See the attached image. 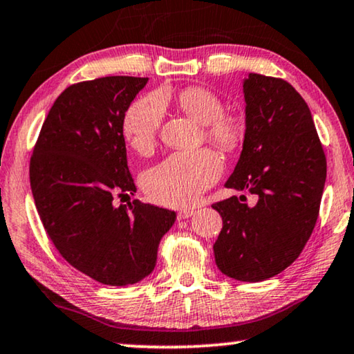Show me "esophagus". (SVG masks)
<instances>
[{"label": "esophagus", "mask_w": 354, "mask_h": 354, "mask_svg": "<svg viewBox=\"0 0 354 354\" xmlns=\"http://www.w3.org/2000/svg\"><path fill=\"white\" fill-rule=\"evenodd\" d=\"M194 214V209H181L178 213V219L179 221H183V219H187V218H191V216Z\"/></svg>", "instance_id": "obj_1"}]
</instances>
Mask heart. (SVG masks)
Here are the masks:
<instances>
[{
  "label": "heart",
  "instance_id": "heart-1",
  "mask_svg": "<svg viewBox=\"0 0 354 354\" xmlns=\"http://www.w3.org/2000/svg\"><path fill=\"white\" fill-rule=\"evenodd\" d=\"M178 106L203 125L205 138L223 149H235L243 140V125L235 115L224 114V103L213 91L189 87L176 95ZM163 118L162 102L151 95L133 102L122 119V135L131 149L147 154L154 149ZM223 171V163L211 149L176 152L147 170L141 183L156 202L183 207L195 202Z\"/></svg>",
  "mask_w": 354,
  "mask_h": 354
}]
</instances>
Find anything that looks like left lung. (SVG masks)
Instances as JSON below:
<instances>
[{"mask_svg": "<svg viewBox=\"0 0 354 354\" xmlns=\"http://www.w3.org/2000/svg\"><path fill=\"white\" fill-rule=\"evenodd\" d=\"M243 95V149L224 186L250 191L257 202L230 197L213 205L223 218L213 250L225 277L257 283L291 266L312 235L326 156L308 104L291 84L250 73Z\"/></svg>", "mask_w": 354, "mask_h": 354, "instance_id": "8db88e82", "label": "left lung"}]
</instances>
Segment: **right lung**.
Listing matches in <instances>:
<instances>
[{
	"instance_id": "right-lung-1",
	"label": "right lung",
	"mask_w": 354,
	"mask_h": 354,
	"mask_svg": "<svg viewBox=\"0 0 354 354\" xmlns=\"http://www.w3.org/2000/svg\"><path fill=\"white\" fill-rule=\"evenodd\" d=\"M149 79L108 76L70 86L42 124L30 162L41 223L68 263L109 286L152 273L175 211L114 197L136 192L122 135L125 111Z\"/></svg>"
}]
</instances>
